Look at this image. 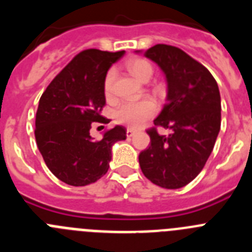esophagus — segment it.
<instances>
[{
    "label": "esophagus",
    "mask_w": 252,
    "mask_h": 252,
    "mask_svg": "<svg viewBox=\"0 0 252 252\" xmlns=\"http://www.w3.org/2000/svg\"><path fill=\"white\" fill-rule=\"evenodd\" d=\"M133 135H135V130H132V128H127V130H126V136L132 137Z\"/></svg>",
    "instance_id": "obj_1"
}]
</instances>
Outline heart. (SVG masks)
I'll return each instance as SVG.
<instances>
[{
	"label": "heart",
	"instance_id": "obj_1",
	"mask_svg": "<svg viewBox=\"0 0 252 252\" xmlns=\"http://www.w3.org/2000/svg\"><path fill=\"white\" fill-rule=\"evenodd\" d=\"M128 72L141 82H148L153 75V66L146 59L136 58L126 63ZM115 72L112 69L108 70L103 81V92L107 98L112 95ZM157 112V104L150 99H141L137 102H125L116 110L115 120L119 124L125 125L127 127H140L146 120L153 117Z\"/></svg>",
	"mask_w": 252,
	"mask_h": 252
}]
</instances>
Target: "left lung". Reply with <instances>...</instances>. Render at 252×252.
<instances>
[{
  "mask_svg": "<svg viewBox=\"0 0 252 252\" xmlns=\"http://www.w3.org/2000/svg\"><path fill=\"white\" fill-rule=\"evenodd\" d=\"M144 55L165 75L166 103L154 125L170 133L148 131L150 146L140 153V168L161 188H182L201 173L213 150L221 128L220 90L208 69L179 48L158 44Z\"/></svg>",
  "mask_w": 252,
  "mask_h": 252,
  "instance_id": "8db88e82",
  "label": "left lung"
}]
</instances>
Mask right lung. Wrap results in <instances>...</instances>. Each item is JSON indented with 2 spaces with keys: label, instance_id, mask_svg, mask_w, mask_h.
Instances as JSON below:
<instances>
[{
  "label": "right lung",
  "instance_id": "obj_1",
  "mask_svg": "<svg viewBox=\"0 0 252 252\" xmlns=\"http://www.w3.org/2000/svg\"><path fill=\"white\" fill-rule=\"evenodd\" d=\"M124 54V50L82 51L40 98L35 121L37 148L49 170L69 186H88L103 177L110 168L113 144L126 139V128L120 125L104 131L98 141L90 133L91 124L102 119L104 77Z\"/></svg>",
  "mask_w": 252,
  "mask_h": 252
}]
</instances>
